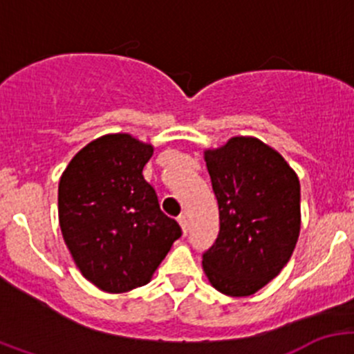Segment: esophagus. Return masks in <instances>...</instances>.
Listing matches in <instances>:
<instances>
[{
    "instance_id": "obj_1",
    "label": "esophagus",
    "mask_w": 354,
    "mask_h": 354,
    "mask_svg": "<svg viewBox=\"0 0 354 354\" xmlns=\"http://www.w3.org/2000/svg\"><path fill=\"white\" fill-rule=\"evenodd\" d=\"M178 223H180V226H181V230H183V233L187 234L188 230H190V223H188V217L183 214V216L178 217Z\"/></svg>"
}]
</instances>
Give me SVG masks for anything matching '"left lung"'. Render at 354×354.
Masks as SVG:
<instances>
[{
  "label": "left lung",
  "mask_w": 354,
  "mask_h": 354,
  "mask_svg": "<svg viewBox=\"0 0 354 354\" xmlns=\"http://www.w3.org/2000/svg\"><path fill=\"white\" fill-rule=\"evenodd\" d=\"M219 205V234L202 255L210 284L227 296H250L281 272L299 234V181L274 149L234 137L205 151Z\"/></svg>",
  "instance_id": "1"
}]
</instances>
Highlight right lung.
<instances>
[{
	"instance_id": "obj_1",
	"label": "right lung",
	"mask_w": 354,
	"mask_h": 354,
	"mask_svg": "<svg viewBox=\"0 0 354 354\" xmlns=\"http://www.w3.org/2000/svg\"><path fill=\"white\" fill-rule=\"evenodd\" d=\"M152 152L127 133L104 135L82 149L59 180L65 243L85 279L102 291L147 284L181 236L142 174Z\"/></svg>"
}]
</instances>
